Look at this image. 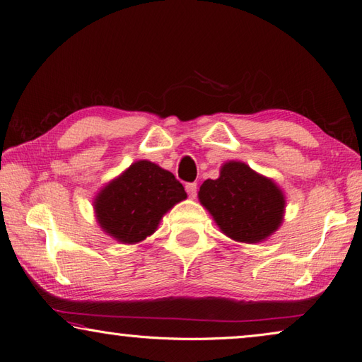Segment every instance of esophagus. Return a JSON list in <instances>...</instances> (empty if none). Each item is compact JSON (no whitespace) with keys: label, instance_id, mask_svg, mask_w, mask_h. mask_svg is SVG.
Listing matches in <instances>:
<instances>
[{"label":"esophagus","instance_id":"34e87169","mask_svg":"<svg viewBox=\"0 0 362 362\" xmlns=\"http://www.w3.org/2000/svg\"><path fill=\"white\" fill-rule=\"evenodd\" d=\"M185 189H187L189 197L194 199L197 196V183L196 182H189V183L185 185Z\"/></svg>","mask_w":362,"mask_h":362}]
</instances>
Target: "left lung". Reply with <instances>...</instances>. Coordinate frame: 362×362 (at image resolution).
Returning a JSON list of instances; mask_svg holds the SVG:
<instances>
[{"label":"left lung","instance_id":"left-lung-1","mask_svg":"<svg viewBox=\"0 0 362 362\" xmlns=\"http://www.w3.org/2000/svg\"><path fill=\"white\" fill-rule=\"evenodd\" d=\"M199 199L226 236L239 242L262 240L282 222V191L240 162L223 165L219 179L202 183Z\"/></svg>","mask_w":362,"mask_h":362}]
</instances>
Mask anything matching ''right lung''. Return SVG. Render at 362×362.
Segmentation results:
<instances>
[{
    "instance_id": "add662e5",
    "label": "right lung",
    "mask_w": 362,
    "mask_h": 362,
    "mask_svg": "<svg viewBox=\"0 0 362 362\" xmlns=\"http://www.w3.org/2000/svg\"><path fill=\"white\" fill-rule=\"evenodd\" d=\"M187 197L170 171L146 160L131 165L95 199L98 223L117 240L136 243L153 234L162 216Z\"/></svg>"
}]
</instances>
